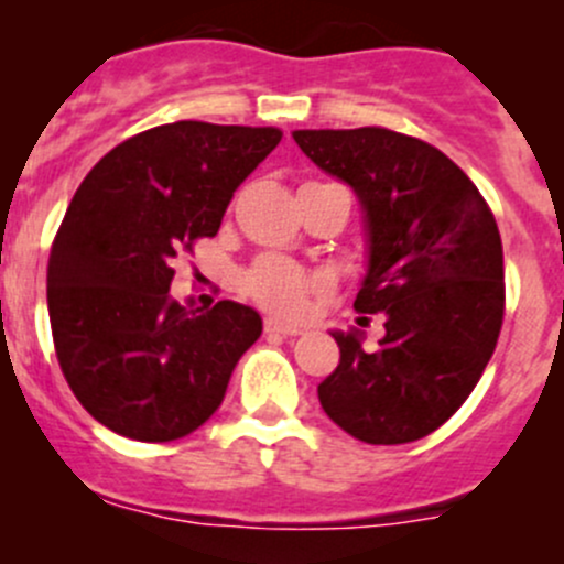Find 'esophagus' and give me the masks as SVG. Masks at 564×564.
I'll list each match as a JSON object with an SVG mask.
<instances>
[{"mask_svg": "<svg viewBox=\"0 0 564 564\" xmlns=\"http://www.w3.org/2000/svg\"><path fill=\"white\" fill-rule=\"evenodd\" d=\"M264 333H270V335H300L303 329H300L297 324H289V322H281V318L270 316L264 322Z\"/></svg>", "mask_w": 564, "mask_h": 564, "instance_id": "esophagus-1", "label": "esophagus"}]
</instances>
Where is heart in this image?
Masks as SVG:
<instances>
[{"label":"heart","mask_w":564,"mask_h":564,"mask_svg":"<svg viewBox=\"0 0 564 564\" xmlns=\"http://www.w3.org/2000/svg\"><path fill=\"white\" fill-rule=\"evenodd\" d=\"M246 289L264 308L283 316H297L308 303L311 281L292 261L281 259V256H267L248 270Z\"/></svg>","instance_id":"heart-1"}]
</instances>
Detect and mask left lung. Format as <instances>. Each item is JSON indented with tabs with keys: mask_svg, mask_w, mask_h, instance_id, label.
Masks as SVG:
<instances>
[{
	"mask_svg": "<svg viewBox=\"0 0 564 564\" xmlns=\"http://www.w3.org/2000/svg\"><path fill=\"white\" fill-rule=\"evenodd\" d=\"M322 172L355 191L368 261L355 308L384 314L377 351L360 329L318 401L368 445L429 436L480 382L505 316L502 240L486 198L445 152L388 128L294 130Z\"/></svg>",
	"mask_w": 564,
	"mask_h": 564,
	"instance_id": "obj_1",
	"label": "left lung"
}]
</instances>
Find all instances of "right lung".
I'll list each match as a JSON object with an SVG mask.
<instances>
[{
	"instance_id": "right-lung-1",
	"label": "right lung",
	"mask_w": 564,
	"mask_h": 564,
	"mask_svg": "<svg viewBox=\"0 0 564 564\" xmlns=\"http://www.w3.org/2000/svg\"><path fill=\"white\" fill-rule=\"evenodd\" d=\"M278 128L182 119L113 147L84 176L48 259V316L67 384L98 423L172 442L207 423L261 316L169 297L174 259L215 237Z\"/></svg>"
}]
</instances>
